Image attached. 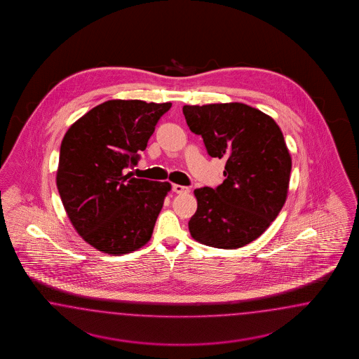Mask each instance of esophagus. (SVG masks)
Listing matches in <instances>:
<instances>
[{
    "instance_id": "34e87169",
    "label": "esophagus",
    "mask_w": 359,
    "mask_h": 359,
    "mask_svg": "<svg viewBox=\"0 0 359 359\" xmlns=\"http://www.w3.org/2000/svg\"><path fill=\"white\" fill-rule=\"evenodd\" d=\"M172 191L175 194H188L189 188L184 187V185L172 184Z\"/></svg>"
}]
</instances>
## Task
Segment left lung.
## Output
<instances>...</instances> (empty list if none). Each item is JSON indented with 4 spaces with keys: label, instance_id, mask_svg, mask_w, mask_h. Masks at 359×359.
<instances>
[{
    "label": "left lung",
    "instance_id": "left-lung-1",
    "mask_svg": "<svg viewBox=\"0 0 359 359\" xmlns=\"http://www.w3.org/2000/svg\"><path fill=\"white\" fill-rule=\"evenodd\" d=\"M183 113L208 154L226 159L222 184L195 189L189 233L212 248H242L261 237L287 200L292 161L282 130L242 102L184 105Z\"/></svg>",
    "mask_w": 359,
    "mask_h": 359
}]
</instances>
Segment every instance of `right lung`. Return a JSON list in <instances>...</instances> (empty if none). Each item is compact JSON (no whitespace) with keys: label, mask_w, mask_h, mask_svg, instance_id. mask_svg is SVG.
<instances>
[{"label":"right lung","mask_w":359,"mask_h":359,"mask_svg":"<svg viewBox=\"0 0 359 359\" xmlns=\"http://www.w3.org/2000/svg\"><path fill=\"white\" fill-rule=\"evenodd\" d=\"M171 102L109 100L71 125L60 146L56 185L79 236L98 251L122 255L152 236L168 182L131 177L155 125Z\"/></svg>","instance_id":"right-lung-1"}]
</instances>
